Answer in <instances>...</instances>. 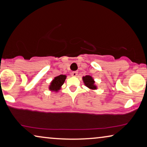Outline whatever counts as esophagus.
Listing matches in <instances>:
<instances>
[{"label": "esophagus", "instance_id": "1", "mask_svg": "<svg viewBox=\"0 0 147 147\" xmlns=\"http://www.w3.org/2000/svg\"><path fill=\"white\" fill-rule=\"evenodd\" d=\"M77 74H78V72L77 71H73L71 73V75L73 76H76Z\"/></svg>", "mask_w": 147, "mask_h": 147}]
</instances>
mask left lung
Masks as SVG:
<instances>
[{"mask_svg": "<svg viewBox=\"0 0 147 147\" xmlns=\"http://www.w3.org/2000/svg\"><path fill=\"white\" fill-rule=\"evenodd\" d=\"M83 80L85 84V85L88 87V88H90L91 89H96V87L94 86V82L93 79L92 78L91 76H86L83 77Z\"/></svg>", "mask_w": 147, "mask_h": 147, "instance_id": "obj_1", "label": "left lung"}]
</instances>
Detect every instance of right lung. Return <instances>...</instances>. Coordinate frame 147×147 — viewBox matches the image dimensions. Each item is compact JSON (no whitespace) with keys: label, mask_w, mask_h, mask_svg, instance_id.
<instances>
[{"label":"right lung","mask_w":147,"mask_h":147,"mask_svg":"<svg viewBox=\"0 0 147 147\" xmlns=\"http://www.w3.org/2000/svg\"><path fill=\"white\" fill-rule=\"evenodd\" d=\"M65 78L66 76L63 75V74H60L59 76L55 77L53 82H51V86L49 87V89H51V91H58V90H59L61 86L63 85Z\"/></svg>","instance_id":"add662e5"}]
</instances>
